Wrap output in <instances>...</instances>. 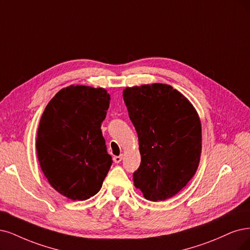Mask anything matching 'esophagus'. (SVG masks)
Segmentation results:
<instances>
[{
  "instance_id": "esophagus-1",
  "label": "esophagus",
  "mask_w": 250,
  "mask_h": 250,
  "mask_svg": "<svg viewBox=\"0 0 250 250\" xmlns=\"http://www.w3.org/2000/svg\"><path fill=\"white\" fill-rule=\"evenodd\" d=\"M123 158H124V155H123V154H120V155L114 156V158H113V161H114V163H115V164H118V163H120V162L123 161Z\"/></svg>"
}]
</instances>
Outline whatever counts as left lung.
<instances>
[{
    "label": "left lung",
    "instance_id": "8db88e82",
    "mask_svg": "<svg viewBox=\"0 0 250 250\" xmlns=\"http://www.w3.org/2000/svg\"><path fill=\"white\" fill-rule=\"evenodd\" d=\"M123 96L141 154L134 186L146 200L170 199L199 167L202 126L197 110L180 91L163 83L125 87Z\"/></svg>",
    "mask_w": 250,
    "mask_h": 250
}]
</instances>
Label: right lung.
<instances>
[{
	"mask_svg": "<svg viewBox=\"0 0 250 250\" xmlns=\"http://www.w3.org/2000/svg\"><path fill=\"white\" fill-rule=\"evenodd\" d=\"M110 95L105 88L70 85L62 88L41 116L36 148L50 186L73 201L95 196L112 164L101 125Z\"/></svg>",
	"mask_w": 250,
	"mask_h": 250,
	"instance_id": "obj_1",
	"label": "right lung"
}]
</instances>
